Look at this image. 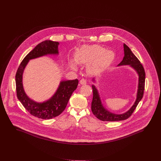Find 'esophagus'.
I'll return each mask as SVG.
<instances>
[{
  "instance_id": "obj_1",
  "label": "esophagus",
  "mask_w": 161,
  "mask_h": 161,
  "mask_svg": "<svg viewBox=\"0 0 161 161\" xmlns=\"http://www.w3.org/2000/svg\"><path fill=\"white\" fill-rule=\"evenodd\" d=\"M80 83L81 85H86L87 83V80L85 79V78H81L80 80Z\"/></svg>"
}]
</instances>
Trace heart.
I'll list each match as a JSON object with an SVG mask.
<instances>
[{
    "label": "heart",
    "mask_w": 161,
    "mask_h": 161,
    "mask_svg": "<svg viewBox=\"0 0 161 161\" xmlns=\"http://www.w3.org/2000/svg\"><path fill=\"white\" fill-rule=\"evenodd\" d=\"M106 51L104 48L99 46H85L82 48L76 56V61L78 64H85L92 63L89 68L91 70L109 64L113 59L114 55L111 51ZM70 66L75 69L76 64L71 62Z\"/></svg>",
    "instance_id": "obj_1"
}]
</instances>
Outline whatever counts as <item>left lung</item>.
<instances>
[{"label":"left lung","instance_id":"obj_1","mask_svg":"<svg viewBox=\"0 0 161 161\" xmlns=\"http://www.w3.org/2000/svg\"><path fill=\"white\" fill-rule=\"evenodd\" d=\"M124 54L123 60L119 64L122 65H130L139 74V86L137 94L136 100L133 104L131 109L125 113L122 114H115L107 111L102 104L100 96L98 93L97 89L94 86H92L93 91V98L91 104V109L95 116L102 121L107 122H115L119 120H124L128 119L133 113L136 108L137 104L143 96L145 89V72L144 68L138 58L132 53L130 48L125 44H123Z\"/></svg>","mask_w":161,"mask_h":161}]
</instances>
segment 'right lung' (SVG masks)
I'll use <instances>...</instances> for the list:
<instances>
[{
    "label": "right lung",
    "mask_w": 161,
    "mask_h": 161,
    "mask_svg": "<svg viewBox=\"0 0 161 161\" xmlns=\"http://www.w3.org/2000/svg\"><path fill=\"white\" fill-rule=\"evenodd\" d=\"M58 42L46 40L39 43L24 58L16 74V89L18 98L30 114L42 119H50L62 113L70 96L78 84V79L63 81L54 95L43 103H36L25 94L22 86V74L29 60L47 54H58Z\"/></svg>",
    "instance_id": "right-lung-1"
}]
</instances>
